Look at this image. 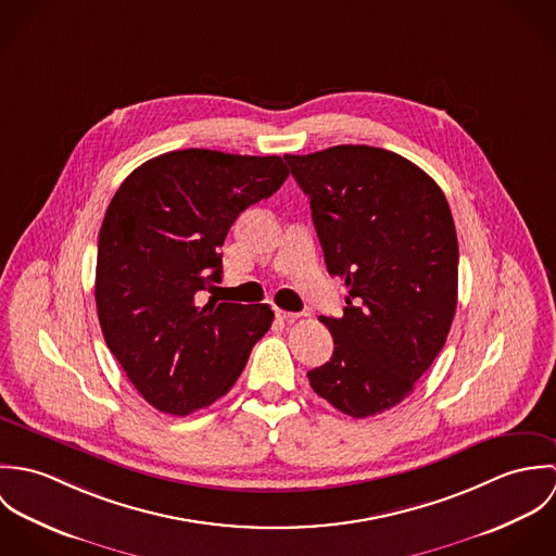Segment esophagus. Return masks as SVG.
<instances>
[{"label": "esophagus", "instance_id": "34e87169", "mask_svg": "<svg viewBox=\"0 0 556 556\" xmlns=\"http://www.w3.org/2000/svg\"><path fill=\"white\" fill-rule=\"evenodd\" d=\"M276 317L280 318V320H295L300 315H298V313H289V311L276 308Z\"/></svg>", "mask_w": 556, "mask_h": 556}]
</instances>
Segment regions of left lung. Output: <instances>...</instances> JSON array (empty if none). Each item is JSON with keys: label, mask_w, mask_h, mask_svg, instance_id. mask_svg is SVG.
<instances>
[{"label": "left lung", "mask_w": 556, "mask_h": 556, "mask_svg": "<svg viewBox=\"0 0 556 556\" xmlns=\"http://www.w3.org/2000/svg\"><path fill=\"white\" fill-rule=\"evenodd\" d=\"M285 160L311 199L344 315L320 317L333 355L308 372L318 396L355 419L400 404L443 349L458 300V238L443 190L410 160L336 146Z\"/></svg>", "instance_id": "8db88e82"}]
</instances>
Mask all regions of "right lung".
<instances>
[{
	"label": "right lung",
	"mask_w": 556,
	"mask_h": 556,
	"mask_svg": "<svg viewBox=\"0 0 556 556\" xmlns=\"http://www.w3.org/2000/svg\"><path fill=\"white\" fill-rule=\"evenodd\" d=\"M289 177L280 156L179 150L135 168L111 199L96 261L106 346L152 406L188 415L225 396L271 327L267 304L199 306L220 282L239 214Z\"/></svg>",
	"instance_id": "add662e5"
}]
</instances>
